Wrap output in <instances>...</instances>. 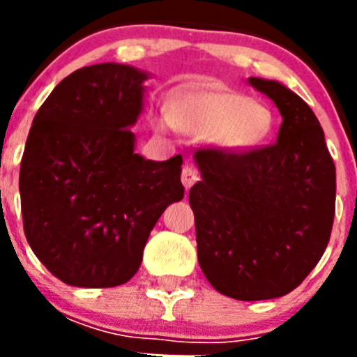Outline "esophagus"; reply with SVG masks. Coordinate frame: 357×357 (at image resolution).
I'll use <instances>...</instances> for the list:
<instances>
[{
	"label": "esophagus",
	"instance_id": "34e87169",
	"mask_svg": "<svg viewBox=\"0 0 357 357\" xmlns=\"http://www.w3.org/2000/svg\"><path fill=\"white\" fill-rule=\"evenodd\" d=\"M181 178H182V184L185 185V189H189V188H191V185L195 184V182L200 181V175H198V172L193 168V166H189V164H185L184 168H182Z\"/></svg>",
	"mask_w": 357,
	"mask_h": 357
}]
</instances>
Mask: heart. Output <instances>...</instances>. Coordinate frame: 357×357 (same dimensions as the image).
<instances>
[{"label": "heart", "instance_id": "heart-1", "mask_svg": "<svg viewBox=\"0 0 357 357\" xmlns=\"http://www.w3.org/2000/svg\"><path fill=\"white\" fill-rule=\"evenodd\" d=\"M168 121L191 135L216 134L229 148H247L259 143L270 130V112L252 98L225 89L185 91L166 107ZM160 127L166 123L160 121Z\"/></svg>", "mask_w": 357, "mask_h": 357}]
</instances>
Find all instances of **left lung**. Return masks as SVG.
I'll return each instance as SVG.
<instances>
[{
  "label": "left lung",
  "instance_id": "1",
  "mask_svg": "<svg viewBox=\"0 0 357 357\" xmlns=\"http://www.w3.org/2000/svg\"><path fill=\"white\" fill-rule=\"evenodd\" d=\"M282 116L264 146L197 151L189 191L202 272L236 301L288 295L317 266L334 222L336 168L311 107L279 82L250 78Z\"/></svg>",
  "mask_w": 357,
  "mask_h": 357
}]
</instances>
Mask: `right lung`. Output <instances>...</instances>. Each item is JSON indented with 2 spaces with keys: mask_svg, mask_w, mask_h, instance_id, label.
<instances>
[{
  "mask_svg": "<svg viewBox=\"0 0 357 357\" xmlns=\"http://www.w3.org/2000/svg\"><path fill=\"white\" fill-rule=\"evenodd\" d=\"M144 80L112 62L77 69L33 118L19 172L24 236L69 286L128 282L162 211L184 198L181 155L155 162L134 153L128 127Z\"/></svg>",
  "mask_w": 357,
  "mask_h": 357,
  "instance_id": "obj_1",
  "label": "right lung"
}]
</instances>
